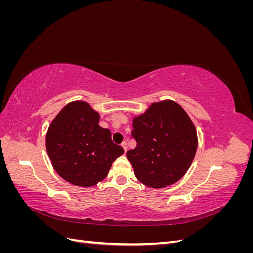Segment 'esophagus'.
<instances>
[{
  "label": "esophagus",
  "mask_w": 253,
  "mask_h": 253,
  "mask_svg": "<svg viewBox=\"0 0 253 253\" xmlns=\"http://www.w3.org/2000/svg\"><path fill=\"white\" fill-rule=\"evenodd\" d=\"M121 147L124 148V150H125V152H126L127 151V144H126V141H124L121 143Z\"/></svg>",
  "instance_id": "esophagus-1"
}]
</instances>
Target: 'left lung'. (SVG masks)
<instances>
[{
	"instance_id": "8db88e82",
	"label": "left lung",
	"mask_w": 253,
	"mask_h": 253,
	"mask_svg": "<svg viewBox=\"0 0 253 253\" xmlns=\"http://www.w3.org/2000/svg\"><path fill=\"white\" fill-rule=\"evenodd\" d=\"M132 136L137 141L126 152L141 183L160 189L177 182L187 173L197 150L195 126L173 100L152 103L133 119Z\"/></svg>"
}]
</instances>
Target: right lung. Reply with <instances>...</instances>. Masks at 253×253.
I'll return each mask as SVG.
<instances>
[{
  "instance_id": "right-lung-1",
  "label": "right lung",
  "mask_w": 253,
  "mask_h": 253,
  "mask_svg": "<svg viewBox=\"0 0 253 253\" xmlns=\"http://www.w3.org/2000/svg\"><path fill=\"white\" fill-rule=\"evenodd\" d=\"M100 115L85 101L67 103L53 118L46 134V151L56 172L78 187H93L109 174L124 149L99 126Z\"/></svg>"
}]
</instances>
